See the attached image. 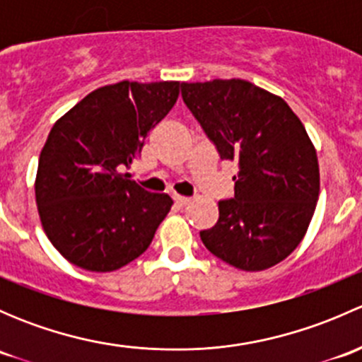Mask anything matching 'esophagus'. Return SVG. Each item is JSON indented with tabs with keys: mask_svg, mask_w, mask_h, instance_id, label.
Returning a JSON list of instances; mask_svg holds the SVG:
<instances>
[{
	"mask_svg": "<svg viewBox=\"0 0 362 362\" xmlns=\"http://www.w3.org/2000/svg\"><path fill=\"white\" fill-rule=\"evenodd\" d=\"M173 202L178 204V206H185V204L191 203V198H185V196L180 194H173Z\"/></svg>",
	"mask_w": 362,
	"mask_h": 362,
	"instance_id": "1",
	"label": "esophagus"
}]
</instances>
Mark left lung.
Here are the masks:
<instances>
[{"instance_id": "left-lung-1", "label": "left lung", "mask_w": 362, "mask_h": 362, "mask_svg": "<svg viewBox=\"0 0 362 362\" xmlns=\"http://www.w3.org/2000/svg\"><path fill=\"white\" fill-rule=\"evenodd\" d=\"M182 98L224 160H235V198L199 233L208 250L243 272L279 264L306 235L320 191L317 151L299 117L247 80L182 82Z\"/></svg>"}]
</instances>
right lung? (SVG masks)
Masks as SVG:
<instances>
[{
    "instance_id": "add662e5",
    "label": "right lung",
    "mask_w": 362,
    "mask_h": 362,
    "mask_svg": "<svg viewBox=\"0 0 362 362\" xmlns=\"http://www.w3.org/2000/svg\"><path fill=\"white\" fill-rule=\"evenodd\" d=\"M178 93L180 82L122 80L87 94L52 126L38 160L36 206L47 238L71 264L115 272L148 249L173 199L120 170Z\"/></svg>"
}]
</instances>
